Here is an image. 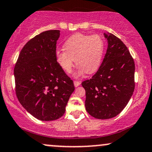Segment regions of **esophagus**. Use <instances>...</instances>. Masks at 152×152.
<instances>
[{
  "label": "esophagus",
  "instance_id": "34e87169",
  "mask_svg": "<svg viewBox=\"0 0 152 152\" xmlns=\"http://www.w3.org/2000/svg\"><path fill=\"white\" fill-rule=\"evenodd\" d=\"M74 86L75 87H77V86H79L80 84H81V82L77 81H74Z\"/></svg>",
  "mask_w": 152,
  "mask_h": 152
}]
</instances>
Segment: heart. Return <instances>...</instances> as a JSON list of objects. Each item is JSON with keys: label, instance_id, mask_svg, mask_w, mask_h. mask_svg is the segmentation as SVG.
I'll use <instances>...</instances> for the list:
<instances>
[{"label": "heart", "instance_id": "obj_1", "mask_svg": "<svg viewBox=\"0 0 152 152\" xmlns=\"http://www.w3.org/2000/svg\"><path fill=\"white\" fill-rule=\"evenodd\" d=\"M64 50H57L56 57L59 66L66 73H70L75 60L78 69L74 76L78 77L85 73L93 74L102 62L105 43L99 35L76 34L64 43Z\"/></svg>", "mask_w": 152, "mask_h": 152}]
</instances>
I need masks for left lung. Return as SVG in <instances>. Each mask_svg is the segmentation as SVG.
<instances>
[{
    "mask_svg": "<svg viewBox=\"0 0 152 152\" xmlns=\"http://www.w3.org/2000/svg\"><path fill=\"white\" fill-rule=\"evenodd\" d=\"M108 48L104 60L91 78L82 82L85 106L91 116L108 119L117 116L134 91L135 64L128 48L112 34H104Z\"/></svg>",
    "mask_w": 152,
    "mask_h": 152,
    "instance_id": "left-lung-1",
    "label": "left lung"
}]
</instances>
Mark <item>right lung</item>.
<instances>
[{"mask_svg": "<svg viewBox=\"0 0 152 152\" xmlns=\"http://www.w3.org/2000/svg\"><path fill=\"white\" fill-rule=\"evenodd\" d=\"M59 36L58 30L35 36L22 48L14 68L17 98L28 112L41 121L61 117L75 89L74 82L56 61Z\"/></svg>", "mask_w": 152, "mask_h": 152, "instance_id": "obj_1", "label": "right lung"}]
</instances>
